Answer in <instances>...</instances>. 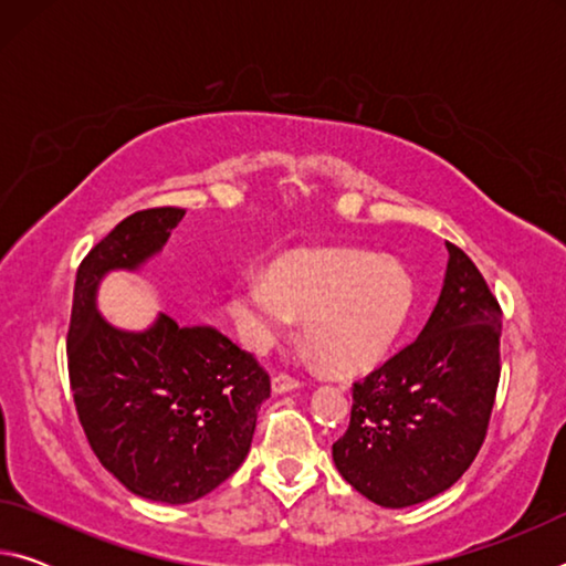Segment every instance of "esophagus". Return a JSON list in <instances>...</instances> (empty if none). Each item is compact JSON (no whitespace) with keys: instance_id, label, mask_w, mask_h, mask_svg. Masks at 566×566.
<instances>
[{"instance_id":"obj_1","label":"esophagus","mask_w":566,"mask_h":566,"mask_svg":"<svg viewBox=\"0 0 566 566\" xmlns=\"http://www.w3.org/2000/svg\"><path fill=\"white\" fill-rule=\"evenodd\" d=\"M272 389H274V395H284V391H294V389H300V379H294V377H290V375H274Z\"/></svg>"}]
</instances>
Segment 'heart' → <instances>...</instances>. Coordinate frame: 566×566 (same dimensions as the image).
I'll return each mask as SVG.
<instances>
[{
  "label": "heart",
  "instance_id": "b5f03b06",
  "mask_svg": "<svg viewBox=\"0 0 566 566\" xmlns=\"http://www.w3.org/2000/svg\"><path fill=\"white\" fill-rule=\"evenodd\" d=\"M415 284L389 256L359 249H306L270 274L239 276L229 294L234 327L264 352L304 319V337L334 369L359 371L381 359L409 317Z\"/></svg>",
  "mask_w": 566,
  "mask_h": 566
}]
</instances>
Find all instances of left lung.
I'll list each match as a JSON object with an SVG mask.
<instances>
[{
  "instance_id": "1",
  "label": "left lung",
  "mask_w": 566,
  "mask_h": 566,
  "mask_svg": "<svg viewBox=\"0 0 566 566\" xmlns=\"http://www.w3.org/2000/svg\"><path fill=\"white\" fill-rule=\"evenodd\" d=\"M442 294L419 337L352 387L332 444L339 474L401 510L449 490L484 444L500 385L502 306L476 264L449 244Z\"/></svg>"
}]
</instances>
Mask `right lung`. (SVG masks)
<instances>
[{"mask_svg": "<svg viewBox=\"0 0 566 566\" xmlns=\"http://www.w3.org/2000/svg\"><path fill=\"white\" fill-rule=\"evenodd\" d=\"M185 209L134 212L76 270L66 361L80 424L104 469L132 494L187 504L232 476L252 447L270 375L214 327L169 314L122 332L94 304L112 270H137L167 244Z\"/></svg>", "mask_w": 566, "mask_h": 566, "instance_id": "1", "label": "right lung"}]
</instances>
